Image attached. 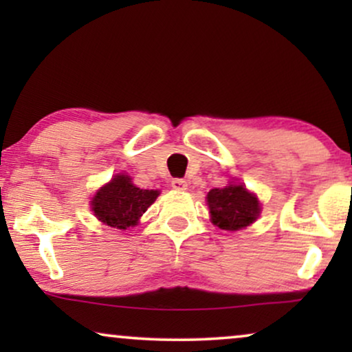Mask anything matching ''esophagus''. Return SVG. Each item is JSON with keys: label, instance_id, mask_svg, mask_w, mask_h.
Instances as JSON below:
<instances>
[{"label": "esophagus", "instance_id": "1", "mask_svg": "<svg viewBox=\"0 0 352 352\" xmlns=\"http://www.w3.org/2000/svg\"><path fill=\"white\" fill-rule=\"evenodd\" d=\"M171 187L176 190H186L187 189V181L186 179H181V177H175V179L171 181Z\"/></svg>", "mask_w": 352, "mask_h": 352}]
</instances>
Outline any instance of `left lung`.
<instances>
[{
  "label": "left lung",
  "mask_w": 352,
  "mask_h": 352,
  "mask_svg": "<svg viewBox=\"0 0 352 352\" xmlns=\"http://www.w3.org/2000/svg\"><path fill=\"white\" fill-rule=\"evenodd\" d=\"M211 223L223 230H240L253 224L261 213L258 197L243 184L230 182L221 189H211L206 195Z\"/></svg>",
  "instance_id": "1"
}]
</instances>
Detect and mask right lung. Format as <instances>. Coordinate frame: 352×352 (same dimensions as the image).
I'll return each instance as SVG.
<instances>
[{
  "label": "right lung",
  "instance_id": "add662e5",
  "mask_svg": "<svg viewBox=\"0 0 352 352\" xmlns=\"http://www.w3.org/2000/svg\"><path fill=\"white\" fill-rule=\"evenodd\" d=\"M158 195L160 190L141 189L133 184L128 175H117L96 192L91 210L100 223L124 230L138 224Z\"/></svg>",
  "mask_w": 352,
  "mask_h": 352
}]
</instances>
